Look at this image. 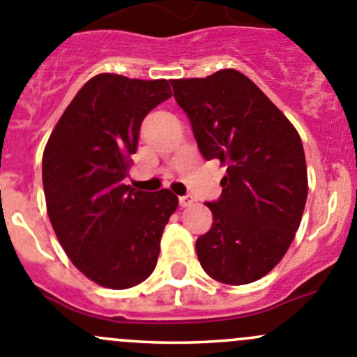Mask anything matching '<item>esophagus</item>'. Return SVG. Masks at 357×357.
Wrapping results in <instances>:
<instances>
[{
  "label": "esophagus",
  "mask_w": 357,
  "mask_h": 357,
  "mask_svg": "<svg viewBox=\"0 0 357 357\" xmlns=\"http://www.w3.org/2000/svg\"><path fill=\"white\" fill-rule=\"evenodd\" d=\"M193 202H195V199H193L192 195L179 197V205H181V207H190V205H193Z\"/></svg>",
  "instance_id": "1"
}]
</instances>
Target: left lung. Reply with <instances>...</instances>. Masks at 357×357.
<instances>
[{"mask_svg":"<svg viewBox=\"0 0 357 357\" xmlns=\"http://www.w3.org/2000/svg\"><path fill=\"white\" fill-rule=\"evenodd\" d=\"M205 160L226 165L214 222L197 240L200 266L226 285L268 275L289 250L307 199L298 132L242 72L171 81Z\"/></svg>","mask_w":357,"mask_h":357,"instance_id":"1","label":"left lung"}]
</instances>
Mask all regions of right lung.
Returning a JSON list of instances; mask_svg holds the SVG:
<instances>
[{"instance_id": "right-lung-1", "label": "right lung", "mask_w": 357, "mask_h": 357, "mask_svg": "<svg viewBox=\"0 0 357 357\" xmlns=\"http://www.w3.org/2000/svg\"><path fill=\"white\" fill-rule=\"evenodd\" d=\"M167 98L165 79L95 75L63 112L43 153L56 238L75 268L107 289H129L152 275L162 231L178 208L169 190L124 185L143 119Z\"/></svg>"}]
</instances>
